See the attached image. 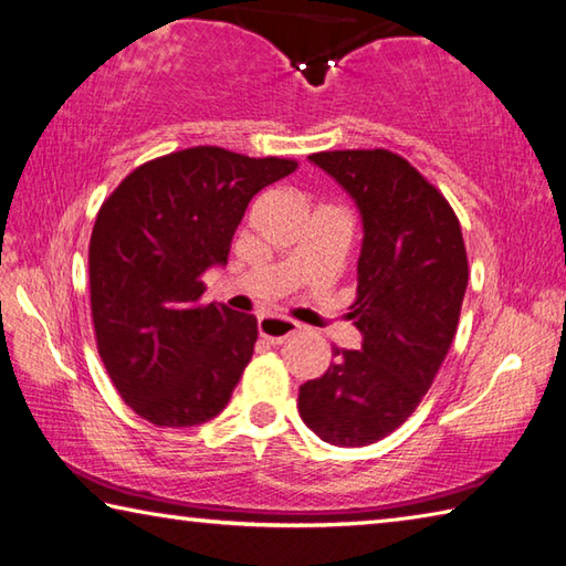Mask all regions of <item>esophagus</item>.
<instances>
[{"label": "esophagus", "mask_w": 566, "mask_h": 566, "mask_svg": "<svg viewBox=\"0 0 566 566\" xmlns=\"http://www.w3.org/2000/svg\"><path fill=\"white\" fill-rule=\"evenodd\" d=\"M300 329V325L291 317H281V315H266L259 319V334L269 344H283L287 337H293V334Z\"/></svg>", "instance_id": "obj_1"}]
</instances>
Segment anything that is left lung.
Masks as SVG:
<instances>
[{"label":"left lung","mask_w":566,"mask_h":566,"mask_svg":"<svg viewBox=\"0 0 566 566\" xmlns=\"http://www.w3.org/2000/svg\"><path fill=\"white\" fill-rule=\"evenodd\" d=\"M347 190L361 214L352 317L361 349L334 352L325 374L300 386V418L322 442L384 440L420 406L452 347L469 263L444 195L386 148L307 156Z\"/></svg>","instance_id":"obj_1"}]
</instances>
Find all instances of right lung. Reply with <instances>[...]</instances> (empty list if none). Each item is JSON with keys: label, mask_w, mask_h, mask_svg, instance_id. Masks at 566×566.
Returning <instances> with one entry per match:
<instances>
[{"label": "right lung", "mask_w": 566, "mask_h": 566, "mask_svg": "<svg viewBox=\"0 0 566 566\" xmlns=\"http://www.w3.org/2000/svg\"><path fill=\"white\" fill-rule=\"evenodd\" d=\"M297 168L217 146L148 160L99 207L90 239L97 349L126 406L158 428L227 408L251 361L256 317L202 305L253 195Z\"/></svg>", "instance_id": "right-lung-1"}]
</instances>
